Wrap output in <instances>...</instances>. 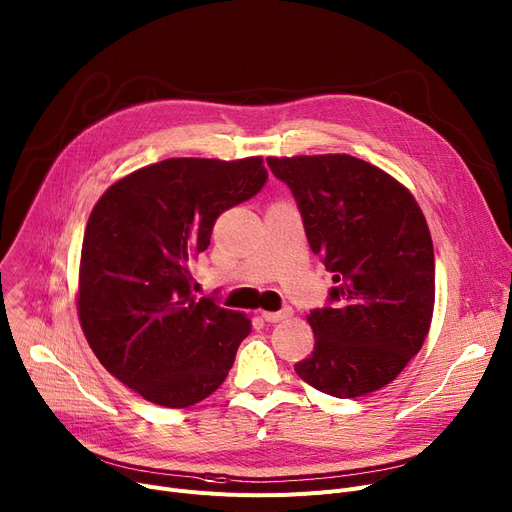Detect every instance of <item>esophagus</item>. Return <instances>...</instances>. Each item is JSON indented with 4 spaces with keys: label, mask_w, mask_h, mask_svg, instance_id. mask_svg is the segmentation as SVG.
Returning a JSON list of instances; mask_svg holds the SVG:
<instances>
[{
    "label": "esophagus",
    "mask_w": 512,
    "mask_h": 512,
    "mask_svg": "<svg viewBox=\"0 0 512 512\" xmlns=\"http://www.w3.org/2000/svg\"><path fill=\"white\" fill-rule=\"evenodd\" d=\"M260 314L266 322H281V320H287V318L293 316V308L283 306L279 312H260Z\"/></svg>",
    "instance_id": "1"
}]
</instances>
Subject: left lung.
<instances>
[{
    "label": "left lung",
    "mask_w": 512,
    "mask_h": 512,
    "mask_svg": "<svg viewBox=\"0 0 512 512\" xmlns=\"http://www.w3.org/2000/svg\"><path fill=\"white\" fill-rule=\"evenodd\" d=\"M266 163L291 190L308 244L335 281L326 306L308 316L316 345L295 372L339 399L374 393L430 330L436 270L422 208L395 177L349 155Z\"/></svg>",
    "instance_id": "8db88e82"
}]
</instances>
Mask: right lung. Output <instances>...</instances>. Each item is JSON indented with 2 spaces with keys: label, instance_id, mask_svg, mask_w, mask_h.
<instances>
[{
  "label": "right lung",
  "instance_id": "1",
  "mask_svg": "<svg viewBox=\"0 0 512 512\" xmlns=\"http://www.w3.org/2000/svg\"><path fill=\"white\" fill-rule=\"evenodd\" d=\"M268 179L260 157L167 159L113 184L88 217L78 283L84 337L140 397L190 407L227 378L252 322L192 295L190 260L221 213Z\"/></svg>",
  "mask_w": 512,
  "mask_h": 512
}]
</instances>
